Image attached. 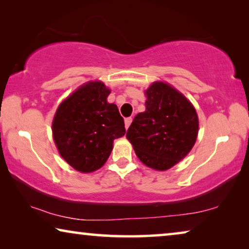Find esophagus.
I'll return each instance as SVG.
<instances>
[{
	"label": "esophagus",
	"instance_id": "1",
	"mask_svg": "<svg viewBox=\"0 0 249 249\" xmlns=\"http://www.w3.org/2000/svg\"><path fill=\"white\" fill-rule=\"evenodd\" d=\"M132 123V117H127L125 118V128L127 129L129 127V125Z\"/></svg>",
	"mask_w": 249,
	"mask_h": 249
}]
</instances>
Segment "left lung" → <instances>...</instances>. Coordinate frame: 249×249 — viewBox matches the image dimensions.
Listing matches in <instances>:
<instances>
[{
    "instance_id": "1",
    "label": "left lung",
    "mask_w": 249,
    "mask_h": 249,
    "mask_svg": "<svg viewBox=\"0 0 249 249\" xmlns=\"http://www.w3.org/2000/svg\"><path fill=\"white\" fill-rule=\"evenodd\" d=\"M145 94V112L136 115L126 137L144 164L164 171L195 145L198 116L192 104L168 84H152Z\"/></svg>"
}]
</instances>
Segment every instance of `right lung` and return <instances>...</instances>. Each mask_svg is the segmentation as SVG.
<instances>
[{
  "label": "right lung",
  "mask_w": 249,
  "mask_h": 249,
  "mask_svg": "<svg viewBox=\"0 0 249 249\" xmlns=\"http://www.w3.org/2000/svg\"><path fill=\"white\" fill-rule=\"evenodd\" d=\"M109 92L101 81L87 83L65 99L55 112V145L61 157L80 172L102 168L113 150V141L126 132L117 106L107 103Z\"/></svg>",
  "instance_id": "add662e5"
}]
</instances>
